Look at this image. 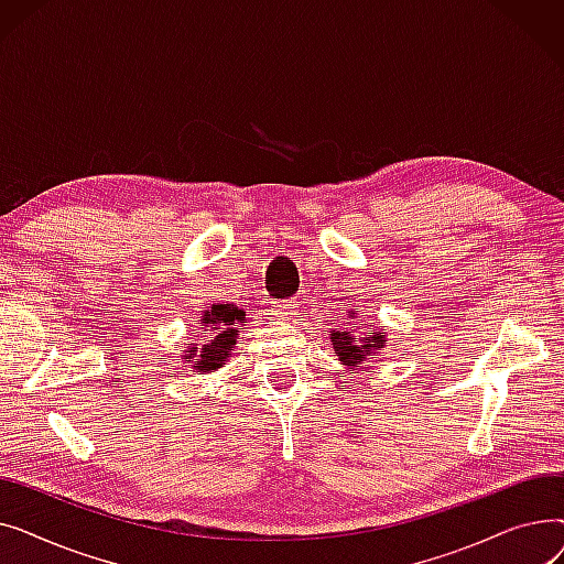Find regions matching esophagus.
I'll use <instances>...</instances> for the list:
<instances>
[{"label": "esophagus", "mask_w": 564, "mask_h": 564, "mask_svg": "<svg viewBox=\"0 0 564 564\" xmlns=\"http://www.w3.org/2000/svg\"><path fill=\"white\" fill-rule=\"evenodd\" d=\"M274 313L281 317V319H292L300 315V302L297 300H285V302H279L274 306Z\"/></svg>", "instance_id": "obj_1"}]
</instances>
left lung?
Wrapping results in <instances>:
<instances>
[{
  "mask_svg": "<svg viewBox=\"0 0 564 564\" xmlns=\"http://www.w3.org/2000/svg\"><path fill=\"white\" fill-rule=\"evenodd\" d=\"M349 322H345V327L329 332V340L334 347V354L338 361L347 370H364L366 364L377 361L383 357V349H387L389 334L387 329H375L372 334H359V311H347ZM372 368V366H368Z\"/></svg>",
  "mask_w": 564,
  "mask_h": 564,
  "instance_id": "obj_1",
  "label": "left lung"
}]
</instances>
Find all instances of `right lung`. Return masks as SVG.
<instances>
[{
    "label": "right lung",
    "instance_id": "add662e5",
    "mask_svg": "<svg viewBox=\"0 0 564 564\" xmlns=\"http://www.w3.org/2000/svg\"><path fill=\"white\" fill-rule=\"evenodd\" d=\"M245 322L247 313L235 304H213L207 306V311H200V319H196V334H200L203 343L187 345L183 351L185 364H189L198 375L215 372L226 366Z\"/></svg>",
    "mask_w": 564,
    "mask_h": 564
}]
</instances>
